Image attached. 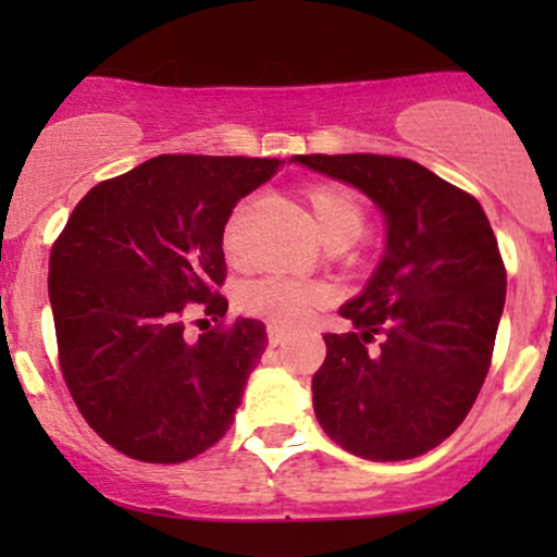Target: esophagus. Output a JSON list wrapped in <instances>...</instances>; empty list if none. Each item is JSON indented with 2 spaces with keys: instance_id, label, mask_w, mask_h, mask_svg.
<instances>
[{
  "instance_id": "1",
  "label": "esophagus",
  "mask_w": 557,
  "mask_h": 557,
  "mask_svg": "<svg viewBox=\"0 0 557 557\" xmlns=\"http://www.w3.org/2000/svg\"><path fill=\"white\" fill-rule=\"evenodd\" d=\"M267 337H270V345H283L287 341V332L283 327L270 324V327H267Z\"/></svg>"
}]
</instances>
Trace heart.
<instances>
[{"label":"heart","instance_id":"b5f03b06","mask_svg":"<svg viewBox=\"0 0 557 557\" xmlns=\"http://www.w3.org/2000/svg\"><path fill=\"white\" fill-rule=\"evenodd\" d=\"M306 203L314 214L317 230L322 240L330 248H345L354 240H359L367 230V209L356 190H350L343 183H311L304 190ZM238 222L240 212H235L227 220L222 246L227 257L238 253ZM332 298L330 285L314 283V280H296V277H270L251 280L240 287V309L246 314L264 319L274 327H296L306 322V317L317 306L327 304Z\"/></svg>","mask_w":557,"mask_h":557}]
</instances>
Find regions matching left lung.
Listing matches in <instances>:
<instances>
[{"mask_svg": "<svg viewBox=\"0 0 557 557\" xmlns=\"http://www.w3.org/2000/svg\"><path fill=\"white\" fill-rule=\"evenodd\" d=\"M356 185L387 222L367 290L341 309L311 380L322 430L369 461L424 456L461 426L490 372L505 264L482 203L403 157L300 154Z\"/></svg>", "mask_w": 557, "mask_h": 557, "instance_id": "left-lung-1", "label": "left lung"}]
</instances>
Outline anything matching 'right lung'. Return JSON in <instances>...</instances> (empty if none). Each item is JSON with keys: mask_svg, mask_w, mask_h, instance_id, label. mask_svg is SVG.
<instances>
[{"mask_svg": "<svg viewBox=\"0 0 557 557\" xmlns=\"http://www.w3.org/2000/svg\"><path fill=\"white\" fill-rule=\"evenodd\" d=\"M283 164L154 157L94 185L54 240L49 300L62 376L88 426L127 458L190 461L233 424L267 327L227 322L222 235L235 203ZM194 305L218 327L190 344Z\"/></svg>", "mask_w": 557, "mask_h": 557, "instance_id": "add662e5", "label": "right lung"}]
</instances>
